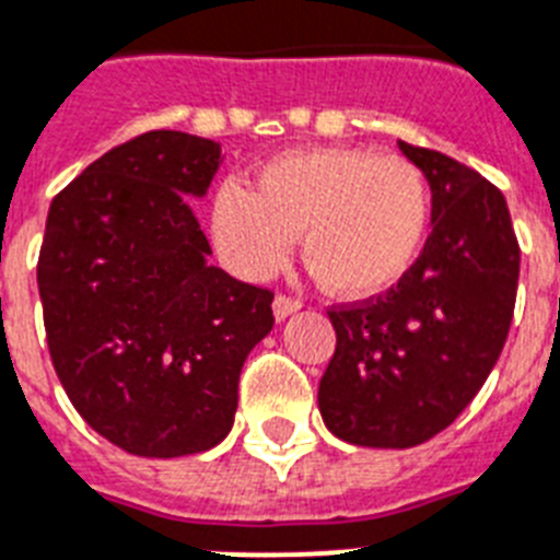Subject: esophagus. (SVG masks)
Instances as JSON below:
<instances>
[{"mask_svg":"<svg viewBox=\"0 0 560 560\" xmlns=\"http://www.w3.org/2000/svg\"><path fill=\"white\" fill-rule=\"evenodd\" d=\"M299 307H302V304L295 302V299H290V295H276V299H272V316H276V322L290 318Z\"/></svg>","mask_w":560,"mask_h":560,"instance_id":"esophagus-1","label":"esophagus"}]
</instances>
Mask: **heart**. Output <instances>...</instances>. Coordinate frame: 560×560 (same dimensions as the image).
Returning <instances> with one entry per match:
<instances>
[{
	"label": "heart",
	"instance_id": "1",
	"mask_svg": "<svg viewBox=\"0 0 560 560\" xmlns=\"http://www.w3.org/2000/svg\"><path fill=\"white\" fill-rule=\"evenodd\" d=\"M430 185L410 159L361 148L288 150L256 167V185L224 182L210 233L224 265L261 281L299 236L302 256L341 299L393 290L430 230Z\"/></svg>",
	"mask_w": 560,
	"mask_h": 560
}]
</instances>
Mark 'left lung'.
I'll return each mask as SVG.
<instances>
[{"instance_id":"obj_1","label":"left lung","mask_w":560,"mask_h":560,"mask_svg":"<svg viewBox=\"0 0 560 560\" xmlns=\"http://www.w3.org/2000/svg\"><path fill=\"white\" fill-rule=\"evenodd\" d=\"M432 192V233L387 295L330 310L318 410L355 447L407 450L447 430L510 332L521 250L504 192L439 150L398 142Z\"/></svg>"}]
</instances>
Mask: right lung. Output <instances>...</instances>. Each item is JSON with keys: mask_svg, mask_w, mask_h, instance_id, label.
<instances>
[{"mask_svg": "<svg viewBox=\"0 0 560 560\" xmlns=\"http://www.w3.org/2000/svg\"><path fill=\"white\" fill-rule=\"evenodd\" d=\"M222 148L150 130L84 167L48 210L39 253L50 359L79 416L142 458L228 439L238 375L272 330V293L208 261L190 210Z\"/></svg>", "mask_w": 560, "mask_h": 560, "instance_id": "add662e5", "label": "right lung"}]
</instances>
